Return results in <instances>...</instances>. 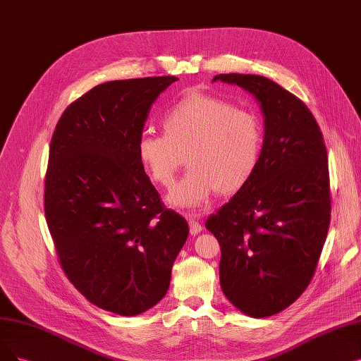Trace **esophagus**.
Masks as SVG:
<instances>
[{"label": "esophagus", "instance_id": "esophagus-1", "mask_svg": "<svg viewBox=\"0 0 361 361\" xmlns=\"http://www.w3.org/2000/svg\"><path fill=\"white\" fill-rule=\"evenodd\" d=\"M188 224H190V233H191V235H197L198 233H201V231H203V226H201V224L198 222V219L194 218V216H190Z\"/></svg>", "mask_w": 361, "mask_h": 361}]
</instances>
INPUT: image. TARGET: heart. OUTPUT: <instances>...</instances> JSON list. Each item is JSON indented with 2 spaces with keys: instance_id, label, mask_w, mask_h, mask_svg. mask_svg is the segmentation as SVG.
Instances as JSON below:
<instances>
[{
  "instance_id": "b5f03b06",
  "label": "heart",
  "mask_w": 361,
  "mask_h": 361,
  "mask_svg": "<svg viewBox=\"0 0 361 361\" xmlns=\"http://www.w3.org/2000/svg\"><path fill=\"white\" fill-rule=\"evenodd\" d=\"M163 124L166 130H142L137 155L155 182L170 186L188 152L191 169L170 191L171 206L197 209L219 190L235 192L252 179L264 143L261 120L253 112L192 92L164 112Z\"/></svg>"
}]
</instances>
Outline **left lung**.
<instances>
[{
  "label": "left lung",
  "instance_id": "1",
  "mask_svg": "<svg viewBox=\"0 0 361 361\" xmlns=\"http://www.w3.org/2000/svg\"><path fill=\"white\" fill-rule=\"evenodd\" d=\"M213 81L250 93L264 115V143L252 179L212 214L221 246L219 280L228 300L253 319L286 310L308 287L330 222L327 152L307 105L253 74Z\"/></svg>",
  "mask_w": 361,
  "mask_h": 361
}]
</instances>
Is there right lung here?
I'll return each mask as SVG.
<instances>
[{"label":"right lung","instance_id":"right-lung-1","mask_svg":"<svg viewBox=\"0 0 361 361\" xmlns=\"http://www.w3.org/2000/svg\"><path fill=\"white\" fill-rule=\"evenodd\" d=\"M176 80L96 85L65 109L50 143L44 212L59 262L85 299L118 315L164 298L190 233L137 155L152 104Z\"/></svg>","mask_w":361,"mask_h":361}]
</instances>
